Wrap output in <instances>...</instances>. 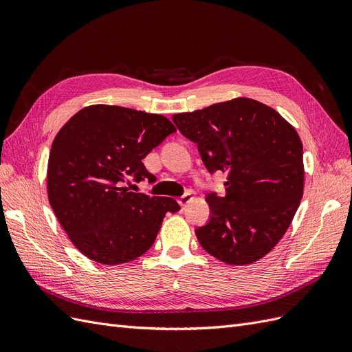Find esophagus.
Masks as SVG:
<instances>
[{
  "label": "esophagus",
  "instance_id": "34e87169",
  "mask_svg": "<svg viewBox=\"0 0 352 352\" xmlns=\"http://www.w3.org/2000/svg\"><path fill=\"white\" fill-rule=\"evenodd\" d=\"M191 199H192V196H191V192H186L184 196H181V197H178V203H179V206L181 208H186L188 203L191 201Z\"/></svg>",
  "mask_w": 352,
  "mask_h": 352
}]
</instances>
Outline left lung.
Wrapping results in <instances>:
<instances>
[{
	"instance_id": "1",
	"label": "left lung",
	"mask_w": 352,
	"mask_h": 352,
	"mask_svg": "<svg viewBox=\"0 0 352 352\" xmlns=\"http://www.w3.org/2000/svg\"><path fill=\"white\" fill-rule=\"evenodd\" d=\"M177 129L197 143L209 173L226 175V195L206 197L212 217L197 240L226 265L257 262L294 219L304 191L302 143L278 111L235 98L174 114Z\"/></svg>"
}]
</instances>
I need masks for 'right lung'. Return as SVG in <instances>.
<instances>
[{
	"instance_id": "add662e5",
	"label": "right lung",
	"mask_w": 352,
	"mask_h": 352,
	"mask_svg": "<svg viewBox=\"0 0 352 352\" xmlns=\"http://www.w3.org/2000/svg\"><path fill=\"white\" fill-rule=\"evenodd\" d=\"M177 129L166 117L117 105L80 109L56 133L47 188L50 205L78 252L121 265L152 247L171 197L134 192L131 181L156 179L143 160Z\"/></svg>"
}]
</instances>
